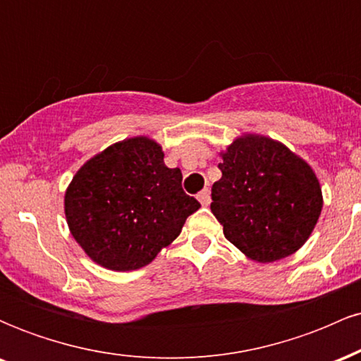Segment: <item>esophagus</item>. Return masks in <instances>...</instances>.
Segmentation results:
<instances>
[{"label":"esophagus","instance_id":"esophagus-1","mask_svg":"<svg viewBox=\"0 0 361 361\" xmlns=\"http://www.w3.org/2000/svg\"><path fill=\"white\" fill-rule=\"evenodd\" d=\"M197 198H198V202H200L202 205H209L210 204V192H209V188H204L202 190L200 193L197 195Z\"/></svg>","mask_w":361,"mask_h":361}]
</instances>
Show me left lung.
Instances as JSON below:
<instances>
[{
	"label": "left lung",
	"instance_id": "obj_1",
	"mask_svg": "<svg viewBox=\"0 0 361 361\" xmlns=\"http://www.w3.org/2000/svg\"><path fill=\"white\" fill-rule=\"evenodd\" d=\"M210 210L247 258L271 263L304 246L322 210L314 169L279 140L243 134L221 152Z\"/></svg>",
	"mask_w": 361,
	"mask_h": 361
}]
</instances>
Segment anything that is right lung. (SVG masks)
Returning <instances> with one entry per match:
<instances>
[{"mask_svg": "<svg viewBox=\"0 0 361 361\" xmlns=\"http://www.w3.org/2000/svg\"><path fill=\"white\" fill-rule=\"evenodd\" d=\"M180 168L164 164L163 147L146 135L123 139L78 169L64 195L73 238L100 267H146L180 235L200 204L181 188Z\"/></svg>", "mask_w": 361, "mask_h": 361, "instance_id": "add662e5", "label": "right lung"}]
</instances>
